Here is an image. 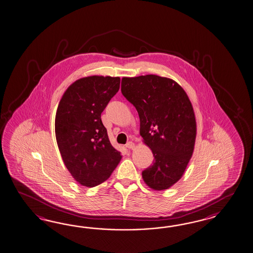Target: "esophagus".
Listing matches in <instances>:
<instances>
[{"mask_svg":"<svg viewBox=\"0 0 253 253\" xmlns=\"http://www.w3.org/2000/svg\"><path fill=\"white\" fill-rule=\"evenodd\" d=\"M126 147L129 148V149H133L135 147V144H134V143H132V142H129V143L126 144Z\"/></svg>","mask_w":253,"mask_h":253,"instance_id":"esophagus-1","label":"esophagus"}]
</instances>
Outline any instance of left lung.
<instances>
[{"instance_id": "8db88e82", "label": "left lung", "mask_w": 253, "mask_h": 253, "mask_svg": "<svg viewBox=\"0 0 253 253\" xmlns=\"http://www.w3.org/2000/svg\"><path fill=\"white\" fill-rule=\"evenodd\" d=\"M122 93L135 107L140 135L155 157L143 179L155 191L169 189L183 176L194 150L197 126L191 100L178 83L155 75L123 77Z\"/></svg>"}]
</instances>
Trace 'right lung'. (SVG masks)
<instances>
[{
  "label": "right lung",
  "instance_id": "obj_1",
  "mask_svg": "<svg viewBox=\"0 0 253 253\" xmlns=\"http://www.w3.org/2000/svg\"><path fill=\"white\" fill-rule=\"evenodd\" d=\"M120 77L92 75L73 83L58 105L55 135L63 163L79 184L110 177L123 156L109 142L101 113L120 89Z\"/></svg>",
  "mask_w": 253,
  "mask_h": 253
}]
</instances>
